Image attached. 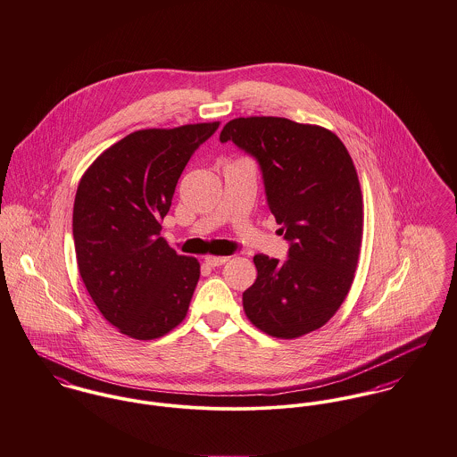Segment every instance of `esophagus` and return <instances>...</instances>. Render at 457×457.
I'll list each match as a JSON object with an SVG mask.
<instances>
[{"label": "esophagus", "instance_id": "34e87169", "mask_svg": "<svg viewBox=\"0 0 457 457\" xmlns=\"http://www.w3.org/2000/svg\"><path fill=\"white\" fill-rule=\"evenodd\" d=\"M204 262H206L208 266L215 268V266H222L224 262H228V257H226V255H206V257H204Z\"/></svg>", "mask_w": 457, "mask_h": 457}]
</instances>
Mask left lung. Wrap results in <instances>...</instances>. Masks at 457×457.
<instances>
[{"mask_svg":"<svg viewBox=\"0 0 457 457\" xmlns=\"http://www.w3.org/2000/svg\"><path fill=\"white\" fill-rule=\"evenodd\" d=\"M220 142L257 159L266 202L289 242L284 262L253 255L257 278L244 293L249 320L284 340L322 328L349 295L362 238L351 154L329 129L284 117L233 119Z\"/></svg>","mask_w":457,"mask_h":457,"instance_id":"1","label":"left lung"}]
</instances>
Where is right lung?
Returning <instances> with one entry per match:
<instances>
[{"label":"right lung","instance_id":"obj_1","mask_svg":"<svg viewBox=\"0 0 457 457\" xmlns=\"http://www.w3.org/2000/svg\"><path fill=\"white\" fill-rule=\"evenodd\" d=\"M219 122L140 129L108 147L82 175L73 204L80 277L122 335L154 340L189 310L200 262L161 237L177 182Z\"/></svg>","mask_w":457,"mask_h":457}]
</instances>
